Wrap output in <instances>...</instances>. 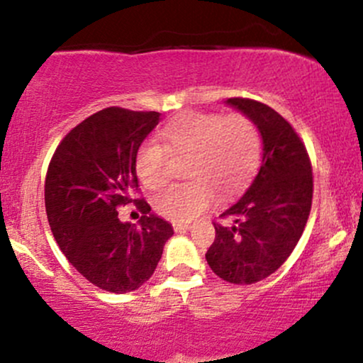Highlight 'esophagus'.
I'll list each match as a JSON object with an SVG mask.
<instances>
[{"label":"esophagus","mask_w":363,"mask_h":363,"mask_svg":"<svg viewBox=\"0 0 363 363\" xmlns=\"http://www.w3.org/2000/svg\"><path fill=\"white\" fill-rule=\"evenodd\" d=\"M191 225L189 223H174V230L176 232H186L189 230Z\"/></svg>","instance_id":"1"}]
</instances>
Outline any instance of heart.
<instances>
[{
  "label": "heart",
  "instance_id": "b5f03b06",
  "mask_svg": "<svg viewBox=\"0 0 363 363\" xmlns=\"http://www.w3.org/2000/svg\"><path fill=\"white\" fill-rule=\"evenodd\" d=\"M162 147L143 143L136 153L141 184L158 189L167 182L169 157H189L186 176L193 181L170 186L155 198V210L174 222H189L220 194L239 193L251 181L261 158V136L244 114L189 112L160 131Z\"/></svg>",
  "mask_w": 363,
  "mask_h": 363
}]
</instances>
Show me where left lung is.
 <instances>
[{
  "instance_id": "obj_1",
  "label": "left lung",
  "mask_w": 363,
  "mask_h": 363,
  "mask_svg": "<svg viewBox=\"0 0 363 363\" xmlns=\"http://www.w3.org/2000/svg\"><path fill=\"white\" fill-rule=\"evenodd\" d=\"M225 104L256 124L262 158L244 196L222 213L230 223H213L206 261L222 280L251 285L277 272L301 239L312 205V167L301 138L277 111L251 99Z\"/></svg>"
}]
</instances>
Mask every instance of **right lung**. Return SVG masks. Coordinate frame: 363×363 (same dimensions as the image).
<instances>
[{
  "instance_id": "obj_1",
  "label": "right lung",
  "mask_w": 363,
  "mask_h": 363,
  "mask_svg": "<svg viewBox=\"0 0 363 363\" xmlns=\"http://www.w3.org/2000/svg\"><path fill=\"white\" fill-rule=\"evenodd\" d=\"M158 121V112L107 107L73 128L49 164L44 196L54 239L74 269L106 291L147 283L174 235L147 201L131 199L136 153ZM131 201L144 211L140 224L117 216V206Z\"/></svg>"
}]
</instances>
